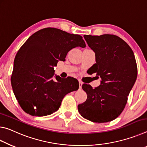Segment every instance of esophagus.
<instances>
[{"label":"esophagus","mask_w":147,"mask_h":147,"mask_svg":"<svg viewBox=\"0 0 147 147\" xmlns=\"http://www.w3.org/2000/svg\"><path fill=\"white\" fill-rule=\"evenodd\" d=\"M82 85H83V83L81 82V81H79V89H81V87H82Z\"/></svg>","instance_id":"obj_1"}]
</instances>
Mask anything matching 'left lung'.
<instances>
[{"label": "left lung", "instance_id": "8db88e82", "mask_svg": "<svg viewBox=\"0 0 147 147\" xmlns=\"http://www.w3.org/2000/svg\"><path fill=\"white\" fill-rule=\"evenodd\" d=\"M84 38L96 55V63L90 73H96L102 81L94 88L85 83L82 85L87 99L78 105L79 113L93 122L113 121L123 111L138 76L134 52L126 42L113 34L84 35Z\"/></svg>", "mask_w": 147, "mask_h": 147}]
</instances>
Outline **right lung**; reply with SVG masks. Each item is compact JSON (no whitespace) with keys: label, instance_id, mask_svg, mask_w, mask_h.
<instances>
[{"label":"right lung","instance_id":"obj_1","mask_svg":"<svg viewBox=\"0 0 147 147\" xmlns=\"http://www.w3.org/2000/svg\"><path fill=\"white\" fill-rule=\"evenodd\" d=\"M85 46L81 36L56 28H43L28 38L17 53L11 76L14 95L24 111L32 116L51 115L67 94L78 89L76 79L54 77V67L73 48Z\"/></svg>","mask_w":147,"mask_h":147}]
</instances>
